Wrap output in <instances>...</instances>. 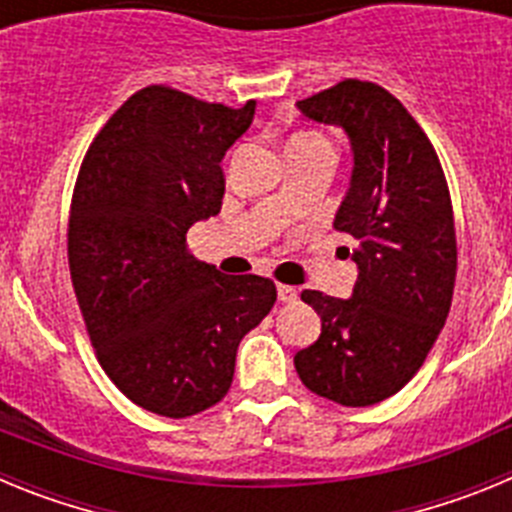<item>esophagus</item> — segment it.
<instances>
[{"label":"esophagus","instance_id":"1","mask_svg":"<svg viewBox=\"0 0 512 512\" xmlns=\"http://www.w3.org/2000/svg\"><path fill=\"white\" fill-rule=\"evenodd\" d=\"M277 297L282 302H295L297 300V289L289 287V284H277Z\"/></svg>","mask_w":512,"mask_h":512}]
</instances>
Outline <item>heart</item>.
<instances>
[{"label":"heart","mask_w":512,"mask_h":512,"mask_svg":"<svg viewBox=\"0 0 512 512\" xmlns=\"http://www.w3.org/2000/svg\"><path fill=\"white\" fill-rule=\"evenodd\" d=\"M302 135H310V133H302ZM295 138H300V135H295Z\"/></svg>","instance_id":"heart-1"}]
</instances>
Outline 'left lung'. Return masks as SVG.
I'll list each match as a JSON object with an SVG mask.
<instances>
[{
  "label": "left lung",
  "instance_id": "left-lung-1",
  "mask_svg": "<svg viewBox=\"0 0 512 512\" xmlns=\"http://www.w3.org/2000/svg\"><path fill=\"white\" fill-rule=\"evenodd\" d=\"M310 120L346 130L354 174L333 228L356 241L351 300L305 289L320 338L295 356L302 384L366 408L415 377L449 318L456 282L451 194L436 148L397 97L346 79L297 102Z\"/></svg>",
  "mask_w": 512,
  "mask_h": 512
}]
</instances>
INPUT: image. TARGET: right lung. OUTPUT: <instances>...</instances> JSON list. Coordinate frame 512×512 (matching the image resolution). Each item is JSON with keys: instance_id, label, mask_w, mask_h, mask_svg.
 I'll return each instance as SVG.
<instances>
[{"instance_id": "1", "label": "right lung", "mask_w": 512, "mask_h": 512, "mask_svg": "<svg viewBox=\"0 0 512 512\" xmlns=\"http://www.w3.org/2000/svg\"><path fill=\"white\" fill-rule=\"evenodd\" d=\"M253 110L151 84L104 122L76 176L69 269L89 341L117 390L164 418L228 395L238 343L277 302L271 279L225 277L187 251V230L220 212V161Z\"/></svg>"}]
</instances>
